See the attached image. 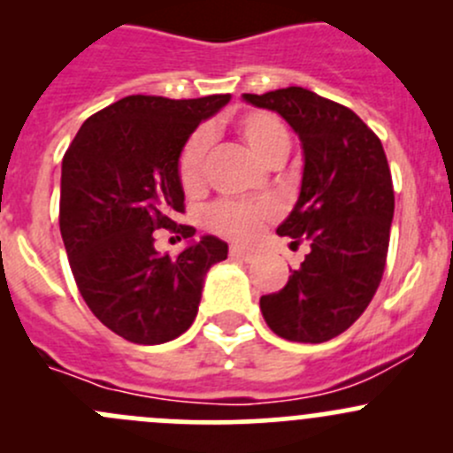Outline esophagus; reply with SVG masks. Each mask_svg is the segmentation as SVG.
Listing matches in <instances>:
<instances>
[{
    "label": "esophagus",
    "instance_id": "34e87169",
    "mask_svg": "<svg viewBox=\"0 0 453 453\" xmlns=\"http://www.w3.org/2000/svg\"><path fill=\"white\" fill-rule=\"evenodd\" d=\"M230 256H232V258H241V260H254L256 258L254 252H250V250L241 248V245H232Z\"/></svg>",
    "mask_w": 453,
    "mask_h": 453
}]
</instances>
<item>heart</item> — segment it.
Masks as SVG:
<instances>
[{"mask_svg":"<svg viewBox=\"0 0 453 453\" xmlns=\"http://www.w3.org/2000/svg\"><path fill=\"white\" fill-rule=\"evenodd\" d=\"M236 134L245 142L250 150L260 159L269 164L272 159L287 155L289 150V134L285 125L276 116L267 111H248L236 122ZM210 138L205 131H197L180 155V181L186 193H197L203 186V166L205 153H208ZM276 214L269 201L260 203H241V201H221L212 205L208 212V226L221 234L232 239L248 241L260 230L265 221Z\"/></svg>","mask_w":453,"mask_h":453,"instance_id":"1","label":"heart"}]
</instances>
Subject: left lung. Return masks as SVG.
I'll return each mask as SVG.
<instances>
[{"instance_id":"1","label":"left lung","mask_w":453,"mask_h":453,"mask_svg":"<svg viewBox=\"0 0 453 453\" xmlns=\"http://www.w3.org/2000/svg\"><path fill=\"white\" fill-rule=\"evenodd\" d=\"M243 100L276 111L300 138V195L276 232L311 245L287 285L260 298V311L276 335L322 344L366 311L381 282L395 217L386 153L357 113L304 87Z\"/></svg>"}]
</instances>
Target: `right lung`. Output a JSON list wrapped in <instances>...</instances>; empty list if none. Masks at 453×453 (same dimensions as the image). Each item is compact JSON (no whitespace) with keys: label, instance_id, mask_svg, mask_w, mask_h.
<instances>
[{"label":"right lung","instance_id":"right-lung-1","mask_svg":"<svg viewBox=\"0 0 453 453\" xmlns=\"http://www.w3.org/2000/svg\"><path fill=\"white\" fill-rule=\"evenodd\" d=\"M230 94L171 100L127 96L87 118L61 166V236L81 296L116 335L155 346L180 337L199 311L210 267L227 258L212 234L193 241L184 212L180 155L199 122ZM155 229L180 231L189 245L159 255Z\"/></svg>","mask_w":453,"mask_h":453}]
</instances>
